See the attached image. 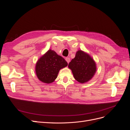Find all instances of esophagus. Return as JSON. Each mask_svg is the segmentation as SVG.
<instances>
[{"label": "esophagus", "instance_id": "esophagus-1", "mask_svg": "<svg viewBox=\"0 0 130 130\" xmlns=\"http://www.w3.org/2000/svg\"><path fill=\"white\" fill-rule=\"evenodd\" d=\"M66 61L68 63H69V62H70V58L69 57H66Z\"/></svg>", "mask_w": 130, "mask_h": 130}]
</instances>
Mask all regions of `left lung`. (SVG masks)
Segmentation results:
<instances>
[{
	"label": "left lung",
	"mask_w": 130,
	"mask_h": 130,
	"mask_svg": "<svg viewBox=\"0 0 130 130\" xmlns=\"http://www.w3.org/2000/svg\"><path fill=\"white\" fill-rule=\"evenodd\" d=\"M68 68L71 69L75 79L81 84L88 82L96 71V65L90 55L78 50L75 58L69 62Z\"/></svg>",
	"instance_id": "8db88e82"
}]
</instances>
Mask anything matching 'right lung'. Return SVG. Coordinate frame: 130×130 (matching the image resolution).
<instances>
[{"label": "right lung", "instance_id": "obj_1", "mask_svg": "<svg viewBox=\"0 0 130 130\" xmlns=\"http://www.w3.org/2000/svg\"><path fill=\"white\" fill-rule=\"evenodd\" d=\"M67 66V62L63 58L50 49L37 60L35 72L39 80L49 84L55 80L59 71Z\"/></svg>", "mask_w": 130, "mask_h": 130}]
</instances>
